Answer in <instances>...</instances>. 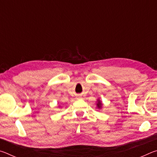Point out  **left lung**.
<instances>
[{"instance_id":"8db88e82","label":"left lung","mask_w":157,"mask_h":157,"mask_svg":"<svg viewBox=\"0 0 157 157\" xmlns=\"http://www.w3.org/2000/svg\"><path fill=\"white\" fill-rule=\"evenodd\" d=\"M97 105H98V107L100 108V107H101V103H100V102H98V103L97 104Z\"/></svg>"}]
</instances>
